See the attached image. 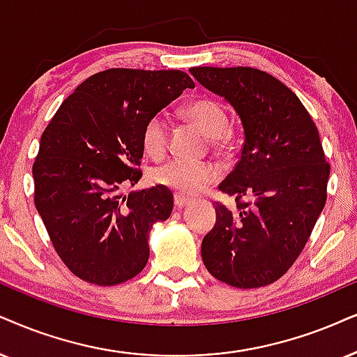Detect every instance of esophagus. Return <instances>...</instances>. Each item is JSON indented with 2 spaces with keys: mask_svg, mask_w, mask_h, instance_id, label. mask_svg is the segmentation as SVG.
<instances>
[{
  "mask_svg": "<svg viewBox=\"0 0 357 357\" xmlns=\"http://www.w3.org/2000/svg\"><path fill=\"white\" fill-rule=\"evenodd\" d=\"M191 199L186 196H181V194H174V207L176 209H183L184 206H188Z\"/></svg>",
  "mask_w": 357,
  "mask_h": 357,
  "instance_id": "esophagus-1",
  "label": "esophagus"
}]
</instances>
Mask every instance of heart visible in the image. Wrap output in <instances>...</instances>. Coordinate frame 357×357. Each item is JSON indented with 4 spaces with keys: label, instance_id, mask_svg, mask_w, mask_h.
<instances>
[{
    "label": "heart",
    "instance_id": "heart-1",
    "mask_svg": "<svg viewBox=\"0 0 357 357\" xmlns=\"http://www.w3.org/2000/svg\"><path fill=\"white\" fill-rule=\"evenodd\" d=\"M188 119L201 128L218 146L225 145L229 133V115L219 102L212 98H199L186 107ZM168 121L163 115H153L146 120L142 132V143L150 156H161L168 146ZM219 168L207 161H192L184 158H171L151 171V181L168 188L181 196H192L202 188L215 181Z\"/></svg>",
    "mask_w": 357,
    "mask_h": 357
}]
</instances>
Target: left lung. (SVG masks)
Instances as JSON below:
<instances>
[{
	"label": "left lung",
	"mask_w": 357,
	"mask_h": 357,
	"mask_svg": "<svg viewBox=\"0 0 357 357\" xmlns=\"http://www.w3.org/2000/svg\"><path fill=\"white\" fill-rule=\"evenodd\" d=\"M202 87L224 97L243 126L241 160L219 184L236 197L215 202L201 255L212 277L237 288L277 282L295 264L326 204L329 163L300 98L254 67H192Z\"/></svg>",
	"instance_id": "8db88e82"
}]
</instances>
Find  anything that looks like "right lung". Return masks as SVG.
<instances>
[{
    "label": "right lung",
    "instance_id": "right-lung-1",
    "mask_svg": "<svg viewBox=\"0 0 357 357\" xmlns=\"http://www.w3.org/2000/svg\"><path fill=\"white\" fill-rule=\"evenodd\" d=\"M194 82L183 70L108 69L62 102L33 165L34 204L75 277L119 285L145 268L153 224L173 211L168 188L123 194L142 178V132Z\"/></svg>",
    "mask_w": 357,
    "mask_h": 357
}]
</instances>
